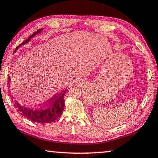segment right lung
<instances>
[{"instance_id":"1","label":"right lung","mask_w":158,"mask_h":158,"mask_svg":"<svg viewBox=\"0 0 158 158\" xmlns=\"http://www.w3.org/2000/svg\"><path fill=\"white\" fill-rule=\"evenodd\" d=\"M43 30V28L38 30L37 31H35L31 35L28 37L27 40L25 41L22 42L20 45L16 47L14 52H16L17 48L23 44H27L31 38L34 37L37 34H39ZM10 81V77H8V81L9 83ZM66 90H64V92H61L60 93H57L52 97L45 104H41L40 106H28L20 103L19 101H17L12 94H10L12 102L19 114L23 115L29 120L34 122V123H39L41 124H47L50 123H53L59 117L61 116L62 112H63L64 109V94L66 92ZM10 94L11 93L10 92Z\"/></svg>"}]
</instances>
